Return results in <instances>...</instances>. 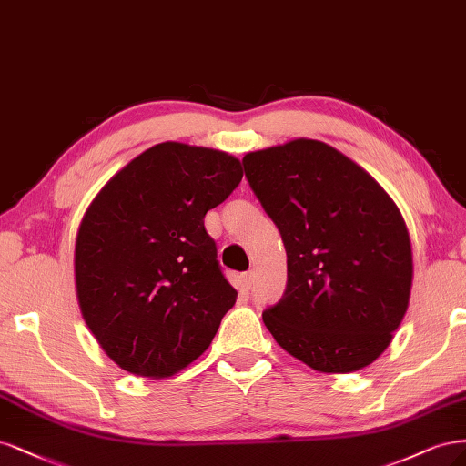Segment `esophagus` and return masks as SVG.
I'll use <instances>...</instances> for the list:
<instances>
[{
	"label": "esophagus",
	"mask_w": 466,
	"mask_h": 466,
	"mask_svg": "<svg viewBox=\"0 0 466 466\" xmlns=\"http://www.w3.org/2000/svg\"><path fill=\"white\" fill-rule=\"evenodd\" d=\"M253 280H255V273H253V271L244 273V275H242V284H244V289H251Z\"/></svg>",
	"instance_id": "esophagus-1"
}]
</instances>
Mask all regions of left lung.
<instances>
[{"instance_id":"8db88e82","label":"left lung","mask_w":466,"mask_h":466,"mask_svg":"<svg viewBox=\"0 0 466 466\" xmlns=\"http://www.w3.org/2000/svg\"><path fill=\"white\" fill-rule=\"evenodd\" d=\"M242 164L287 249V290L263 311L267 329L318 371L370 366L410 298L412 248L397 205L321 141L294 139L248 153Z\"/></svg>"}]
</instances>
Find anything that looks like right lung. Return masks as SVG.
I'll return each instance as SVG.
<instances>
[{
  "label": "right lung",
  "mask_w": 466,
  "mask_h": 466,
  "mask_svg": "<svg viewBox=\"0 0 466 466\" xmlns=\"http://www.w3.org/2000/svg\"><path fill=\"white\" fill-rule=\"evenodd\" d=\"M242 176L227 153L168 141L133 158L88 205L75 242L77 298L122 370L168 378L215 339L238 292L203 218Z\"/></svg>",
  "instance_id": "obj_1"
}]
</instances>
